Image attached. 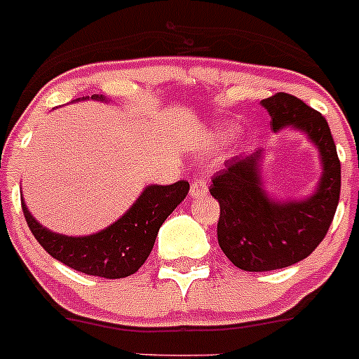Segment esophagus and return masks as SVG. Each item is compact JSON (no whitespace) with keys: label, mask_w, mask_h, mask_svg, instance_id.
Listing matches in <instances>:
<instances>
[{"label":"esophagus","mask_w":359,"mask_h":359,"mask_svg":"<svg viewBox=\"0 0 359 359\" xmlns=\"http://www.w3.org/2000/svg\"><path fill=\"white\" fill-rule=\"evenodd\" d=\"M207 182L203 179H196L193 180L191 184V189H189V195L191 198H200V196H205L207 195Z\"/></svg>","instance_id":"1"}]
</instances>
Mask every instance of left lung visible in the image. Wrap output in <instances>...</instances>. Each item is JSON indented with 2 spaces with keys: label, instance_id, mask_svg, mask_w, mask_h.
I'll return each instance as SVG.
<instances>
[{
  "label": "left lung",
  "instance_id": "left-lung-1",
  "mask_svg": "<svg viewBox=\"0 0 359 359\" xmlns=\"http://www.w3.org/2000/svg\"><path fill=\"white\" fill-rule=\"evenodd\" d=\"M273 130L290 126L319 149L323 177L316 193L301 202H276L262 189V150L233 156L214 175L210 195L219 202L217 243L243 271L264 273L306 259L330 230L340 200V159L330 126L319 111L290 93L262 100Z\"/></svg>",
  "mask_w": 359,
  "mask_h": 359
}]
</instances>
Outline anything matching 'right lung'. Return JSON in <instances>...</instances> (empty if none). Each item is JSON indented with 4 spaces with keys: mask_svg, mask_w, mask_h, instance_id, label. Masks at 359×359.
Here are the masks:
<instances>
[{
    "mask_svg": "<svg viewBox=\"0 0 359 359\" xmlns=\"http://www.w3.org/2000/svg\"><path fill=\"white\" fill-rule=\"evenodd\" d=\"M92 99L106 100L102 95H92ZM187 191L189 182L186 180L170 186L145 187L140 198L118 221L85 237L51 232L29 214L25 200H21V205L29 230L53 259L79 273L115 280L130 276L145 264L161 225L186 198Z\"/></svg>",
    "mask_w": 359,
    "mask_h": 359,
    "instance_id": "obj_1",
    "label": "right lung"
}]
</instances>
